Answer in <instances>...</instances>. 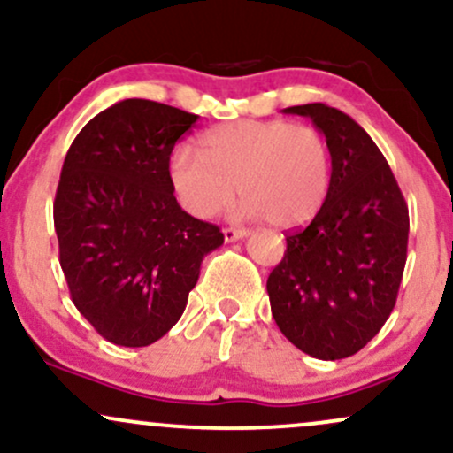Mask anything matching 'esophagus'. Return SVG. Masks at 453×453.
<instances>
[{
  "mask_svg": "<svg viewBox=\"0 0 453 453\" xmlns=\"http://www.w3.org/2000/svg\"><path fill=\"white\" fill-rule=\"evenodd\" d=\"M244 236H247V230H244V227H226V230H223V238H226V242L241 241Z\"/></svg>",
  "mask_w": 453,
  "mask_h": 453,
  "instance_id": "34e87169",
  "label": "esophagus"
}]
</instances>
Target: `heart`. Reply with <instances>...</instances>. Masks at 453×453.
Returning <instances> with one entry per match:
<instances>
[{
    "instance_id": "heart-1",
    "label": "heart",
    "mask_w": 453,
    "mask_h": 453,
    "mask_svg": "<svg viewBox=\"0 0 453 453\" xmlns=\"http://www.w3.org/2000/svg\"><path fill=\"white\" fill-rule=\"evenodd\" d=\"M170 185L185 211L209 219L244 196L238 212L277 227L311 221L330 189V155L319 132L288 121L221 123L200 138V153L176 149Z\"/></svg>"
}]
</instances>
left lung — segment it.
<instances>
[{
  "instance_id": "obj_1",
  "label": "left lung",
  "mask_w": 453,
  "mask_h": 453,
  "mask_svg": "<svg viewBox=\"0 0 453 453\" xmlns=\"http://www.w3.org/2000/svg\"><path fill=\"white\" fill-rule=\"evenodd\" d=\"M326 136L330 189L315 219L288 234L270 273V309L285 339L317 360H342L375 339L396 304L407 262L409 209L386 157L349 114L304 104Z\"/></svg>"
}]
</instances>
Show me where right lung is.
Returning <instances> with one entry per match:
<instances>
[{
	"label": "right lung",
	"instance_id": "1",
	"mask_svg": "<svg viewBox=\"0 0 453 453\" xmlns=\"http://www.w3.org/2000/svg\"><path fill=\"white\" fill-rule=\"evenodd\" d=\"M197 114L123 100L91 119L67 150L53 217L72 303L106 341L147 347L183 315L212 223L187 215L168 164Z\"/></svg>",
	"mask_w": 453,
	"mask_h": 453
}]
</instances>
